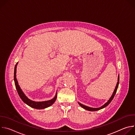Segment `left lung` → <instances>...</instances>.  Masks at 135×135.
I'll return each instance as SVG.
<instances>
[{
  "label": "left lung",
  "instance_id": "left-lung-1",
  "mask_svg": "<svg viewBox=\"0 0 135 135\" xmlns=\"http://www.w3.org/2000/svg\"><path fill=\"white\" fill-rule=\"evenodd\" d=\"M119 74L118 75V82H117V85L116 86H115V88L114 90V92L112 95V96L110 97V98H109V99L107 102V103H106L104 105H103L102 106L100 107H98V108H92V107H89V106H85L84 105H83L82 104L78 102L79 104L81 106V107H82L83 108L86 109V110H89V111H97V110H100L101 109H103L104 108H105V107L107 106L110 103L112 102V100H113V98L114 97V96L115 95V93H116L117 92V89L118 88V86H119Z\"/></svg>",
  "mask_w": 135,
  "mask_h": 135
}]
</instances>
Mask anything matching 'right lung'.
<instances>
[{"label": "right lung", "mask_w": 135, "mask_h": 135, "mask_svg": "<svg viewBox=\"0 0 135 135\" xmlns=\"http://www.w3.org/2000/svg\"><path fill=\"white\" fill-rule=\"evenodd\" d=\"M18 62L16 63V65L15 66V68H14V82H15V87L16 89V90L17 91V93L20 96V97L21 98V99L22 100V101L26 103L27 105H28V106H29L30 107L35 108V109H44L45 108H47L48 107L51 106L52 104H54V103L55 102V100L56 99V97H57V92L55 93V95L54 96V97L49 100H47V101H43V102H35V101H33L32 100H30V99H29L27 96L26 95V94L24 93V92L22 91V89H21L20 85H18L17 80L16 79V67L17 65Z\"/></svg>", "instance_id": "obj_1"}]
</instances>
